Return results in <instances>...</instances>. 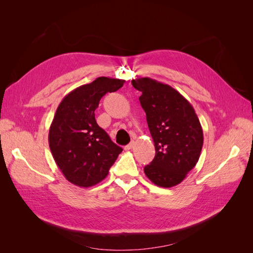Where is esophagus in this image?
<instances>
[{
    "instance_id": "34e87169",
    "label": "esophagus",
    "mask_w": 253,
    "mask_h": 253,
    "mask_svg": "<svg viewBox=\"0 0 253 253\" xmlns=\"http://www.w3.org/2000/svg\"><path fill=\"white\" fill-rule=\"evenodd\" d=\"M134 144H135V143H134V141H131V142H129L128 144H126V147H125V150H126V151H128V150L133 149V148H134Z\"/></svg>"
}]
</instances>
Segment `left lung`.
Returning <instances> with one entry per match:
<instances>
[{"label":"left lung","instance_id":"obj_1","mask_svg":"<svg viewBox=\"0 0 253 253\" xmlns=\"http://www.w3.org/2000/svg\"><path fill=\"white\" fill-rule=\"evenodd\" d=\"M141 91L139 101L155 145V157L143 168L158 187L178 185L201 156L204 135L201 122L187 99L168 84L151 78L132 80Z\"/></svg>","mask_w":253,"mask_h":253}]
</instances>
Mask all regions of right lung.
<instances>
[{
    "label": "right lung",
    "mask_w": 253,
    "mask_h": 253,
    "mask_svg": "<svg viewBox=\"0 0 253 253\" xmlns=\"http://www.w3.org/2000/svg\"><path fill=\"white\" fill-rule=\"evenodd\" d=\"M124 83L99 77L72 90L58 106L49 127V148L61 172L76 186L87 188L103 180L122 152L97 125L95 110L106 93Z\"/></svg>",
    "instance_id": "1"
}]
</instances>
